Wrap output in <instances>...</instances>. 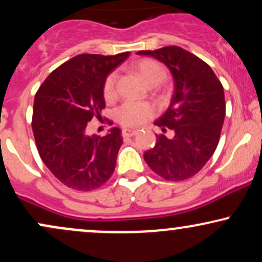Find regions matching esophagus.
<instances>
[{"instance_id": "1", "label": "esophagus", "mask_w": 262, "mask_h": 262, "mask_svg": "<svg viewBox=\"0 0 262 262\" xmlns=\"http://www.w3.org/2000/svg\"><path fill=\"white\" fill-rule=\"evenodd\" d=\"M137 133H138V130H135V129H123L122 137L123 138H130V137H134Z\"/></svg>"}]
</instances>
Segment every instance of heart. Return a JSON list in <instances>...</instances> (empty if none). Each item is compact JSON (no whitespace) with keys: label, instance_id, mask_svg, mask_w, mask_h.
I'll use <instances>...</instances> for the list:
<instances>
[{"label":"heart","instance_id":"1","mask_svg":"<svg viewBox=\"0 0 262 262\" xmlns=\"http://www.w3.org/2000/svg\"><path fill=\"white\" fill-rule=\"evenodd\" d=\"M135 71L146 85H159L165 77V70L160 62L152 59H143L135 65ZM117 74L111 73L106 77L102 87L104 100L111 101L114 97V86H116ZM155 110L148 103L140 102H125L121 107L117 108L116 117L118 122L124 127H138L145 123L154 116Z\"/></svg>","mask_w":262,"mask_h":262}]
</instances>
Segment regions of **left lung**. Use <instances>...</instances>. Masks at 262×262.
<instances>
[{
	"mask_svg": "<svg viewBox=\"0 0 262 262\" xmlns=\"http://www.w3.org/2000/svg\"><path fill=\"white\" fill-rule=\"evenodd\" d=\"M164 62L175 81L171 103L155 124L175 132L173 138L156 135L152 149L144 152L146 164L167 181L194 176L217 149L225 117L224 90L210 66L194 54L171 45L140 50Z\"/></svg>",
	"mask_w": 262,
	"mask_h": 262,
	"instance_id": "1",
	"label": "left lung"
}]
</instances>
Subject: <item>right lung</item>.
Wrapping results in <instances>:
<instances>
[{
	"label": "right lung",
	"mask_w": 262,
	"mask_h": 262,
	"mask_svg": "<svg viewBox=\"0 0 262 262\" xmlns=\"http://www.w3.org/2000/svg\"><path fill=\"white\" fill-rule=\"evenodd\" d=\"M129 53L80 54L53 71L35 93L32 129L39 155L60 182L77 191H92L111 179L123 143L121 129L86 134L106 107L102 87L111 71Z\"/></svg>",
	"instance_id": "obj_1"
}]
</instances>
